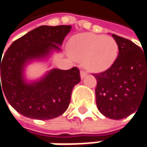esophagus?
Returning <instances> with one entry per match:
<instances>
[{
    "mask_svg": "<svg viewBox=\"0 0 147 147\" xmlns=\"http://www.w3.org/2000/svg\"><path fill=\"white\" fill-rule=\"evenodd\" d=\"M80 76H81V78L82 79V78H84V77L87 76V72H86L85 71H81V72H80Z\"/></svg>",
    "mask_w": 147,
    "mask_h": 147,
    "instance_id": "34e87169",
    "label": "esophagus"
}]
</instances>
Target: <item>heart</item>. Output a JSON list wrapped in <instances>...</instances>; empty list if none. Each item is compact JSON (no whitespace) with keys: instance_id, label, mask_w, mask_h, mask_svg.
I'll list each match as a JSON object with an SVG mask.
<instances>
[{"instance_id":"heart-1","label":"heart","mask_w":147,"mask_h":147,"mask_svg":"<svg viewBox=\"0 0 147 147\" xmlns=\"http://www.w3.org/2000/svg\"><path fill=\"white\" fill-rule=\"evenodd\" d=\"M69 50L75 59L83 60L84 67L92 72H102L111 67L119 52L114 38L93 33L74 36Z\"/></svg>"}]
</instances>
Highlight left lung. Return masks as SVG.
Returning a JSON list of instances; mask_svg holds the SVG:
<instances>
[{
	"label": "left lung",
	"mask_w": 147,
	"mask_h": 147,
	"mask_svg": "<svg viewBox=\"0 0 147 147\" xmlns=\"http://www.w3.org/2000/svg\"><path fill=\"white\" fill-rule=\"evenodd\" d=\"M119 53L108 70L93 74L99 111L106 117L119 120L138 109L142 97L147 95V53L133 42L112 34Z\"/></svg>",
	"instance_id": "left-lung-1"
}]
</instances>
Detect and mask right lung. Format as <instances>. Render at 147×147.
I'll return each mask as SVG.
<instances>
[{"instance_id":"obj_1","label":"right lung","mask_w":147,"mask_h":147,"mask_svg":"<svg viewBox=\"0 0 147 147\" xmlns=\"http://www.w3.org/2000/svg\"><path fill=\"white\" fill-rule=\"evenodd\" d=\"M71 29V25L39 26L14 41L0 59V98L5 100V97L23 116L48 120L67 110L74 86L81 81L78 68L53 69L31 83L25 82L24 69L28 62L44 58L53 49L60 50L58 45L62 44Z\"/></svg>"}]
</instances>
